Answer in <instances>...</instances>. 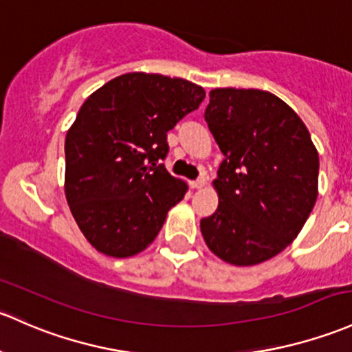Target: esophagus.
Masks as SVG:
<instances>
[{"instance_id": "obj_1", "label": "esophagus", "mask_w": 352, "mask_h": 352, "mask_svg": "<svg viewBox=\"0 0 352 352\" xmlns=\"http://www.w3.org/2000/svg\"><path fill=\"white\" fill-rule=\"evenodd\" d=\"M204 186H206V177H201V179L192 180V182H190L192 188H202Z\"/></svg>"}]
</instances>
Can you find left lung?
Wrapping results in <instances>:
<instances>
[{"label": "left lung", "mask_w": 352, "mask_h": 352, "mask_svg": "<svg viewBox=\"0 0 352 352\" xmlns=\"http://www.w3.org/2000/svg\"><path fill=\"white\" fill-rule=\"evenodd\" d=\"M206 121L224 155L219 206L201 221L210 251L253 266L282 253L317 201L319 153L287 102L260 89H212Z\"/></svg>", "instance_id": "left-lung-1"}]
</instances>
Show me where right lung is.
Segmentation results:
<instances>
[{
    "label": "right lung",
    "mask_w": 352,
    "mask_h": 352,
    "mask_svg": "<svg viewBox=\"0 0 352 352\" xmlns=\"http://www.w3.org/2000/svg\"><path fill=\"white\" fill-rule=\"evenodd\" d=\"M206 91L160 74L129 72L80 106L65 136V197L99 253L138 254L153 243L187 184L166 172V131L199 108Z\"/></svg>",
    "instance_id": "obj_1"
}]
</instances>
